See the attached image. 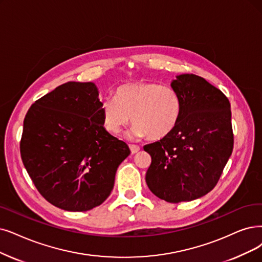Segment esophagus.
Masks as SVG:
<instances>
[{"label": "esophagus", "mask_w": 262, "mask_h": 262, "mask_svg": "<svg viewBox=\"0 0 262 262\" xmlns=\"http://www.w3.org/2000/svg\"><path fill=\"white\" fill-rule=\"evenodd\" d=\"M129 147H130V150L132 154H137L141 149L140 146H138V145H129Z\"/></svg>", "instance_id": "1"}]
</instances>
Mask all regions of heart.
Instances as JSON below:
<instances>
[{
    "instance_id": "obj_1",
    "label": "heart",
    "mask_w": 262,
    "mask_h": 262,
    "mask_svg": "<svg viewBox=\"0 0 262 262\" xmlns=\"http://www.w3.org/2000/svg\"><path fill=\"white\" fill-rule=\"evenodd\" d=\"M182 103L171 86L156 82H133L120 86L115 98L101 103L103 125L110 133L118 134L132 117L129 137L160 140L176 127L181 116Z\"/></svg>"
}]
</instances>
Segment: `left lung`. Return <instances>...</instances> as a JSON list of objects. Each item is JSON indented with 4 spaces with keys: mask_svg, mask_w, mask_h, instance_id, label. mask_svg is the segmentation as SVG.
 Masks as SVG:
<instances>
[{
    "mask_svg": "<svg viewBox=\"0 0 262 262\" xmlns=\"http://www.w3.org/2000/svg\"><path fill=\"white\" fill-rule=\"evenodd\" d=\"M181 98L174 130L144 146L151 157L146 173L150 191L170 203L192 201L210 192L233 149L230 102L204 78L182 74L171 82Z\"/></svg>",
    "mask_w": 262,
    "mask_h": 262,
    "instance_id": "obj_1",
    "label": "left lung"
}]
</instances>
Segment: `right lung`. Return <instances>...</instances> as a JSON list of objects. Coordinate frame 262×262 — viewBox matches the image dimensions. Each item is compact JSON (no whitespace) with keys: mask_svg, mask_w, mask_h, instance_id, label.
<instances>
[{"mask_svg":"<svg viewBox=\"0 0 262 262\" xmlns=\"http://www.w3.org/2000/svg\"><path fill=\"white\" fill-rule=\"evenodd\" d=\"M93 82L69 81L35 101L20 141L24 165L38 192L59 208L86 212L106 200L130 155L103 127Z\"/></svg>","mask_w":262,"mask_h":262,"instance_id":"obj_1","label":"right lung"}]
</instances>
